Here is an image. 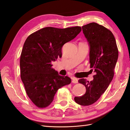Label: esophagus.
I'll return each instance as SVG.
<instances>
[{
  "mask_svg": "<svg viewBox=\"0 0 130 130\" xmlns=\"http://www.w3.org/2000/svg\"><path fill=\"white\" fill-rule=\"evenodd\" d=\"M72 83H78V79L76 78H74V77H73V78H72Z\"/></svg>",
  "mask_w": 130,
  "mask_h": 130,
  "instance_id": "34e87169",
  "label": "esophagus"
}]
</instances>
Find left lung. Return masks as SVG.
I'll return each mask as SVG.
<instances>
[{"instance_id": "8db88e82", "label": "left lung", "mask_w": 130, "mask_h": 130, "mask_svg": "<svg viewBox=\"0 0 130 130\" xmlns=\"http://www.w3.org/2000/svg\"><path fill=\"white\" fill-rule=\"evenodd\" d=\"M82 30L89 46L90 67L95 75L92 81L79 80L86 92L74 100L82 106H89L100 98L112 82L118 51L113 35L103 26L93 22L82 26Z\"/></svg>"}]
</instances>
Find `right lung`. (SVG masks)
Wrapping results in <instances>:
<instances>
[{"mask_svg":"<svg viewBox=\"0 0 130 130\" xmlns=\"http://www.w3.org/2000/svg\"><path fill=\"white\" fill-rule=\"evenodd\" d=\"M80 27H45L33 33L24 43L20 59L21 78L27 94L38 108L48 106L57 90L71 79L60 75L51 62L62 56L63 45L75 38Z\"/></svg>","mask_w":130,"mask_h":130,"instance_id":"obj_1","label":"right lung"}]
</instances>
